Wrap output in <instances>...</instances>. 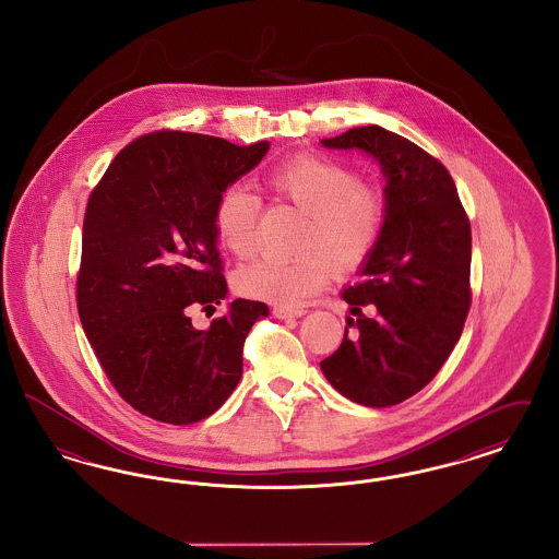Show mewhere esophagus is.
Returning a JSON list of instances; mask_svg holds the SVG:
<instances>
[{
	"mask_svg": "<svg viewBox=\"0 0 559 559\" xmlns=\"http://www.w3.org/2000/svg\"><path fill=\"white\" fill-rule=\"evenodd\" d=\"M272 314H274L276 319L281 320L299 319V317H304V314H306V310H304V308H287V306H276V308L272 310Z\"/></svg>",
	"mask_w": 559,
	"mask_h": 559,
	"instance_id": "1",
	"label": "esophagus"
}]
</instances>
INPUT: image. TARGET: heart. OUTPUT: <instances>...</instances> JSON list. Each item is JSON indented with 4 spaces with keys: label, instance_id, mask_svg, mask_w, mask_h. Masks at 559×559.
Returning <instances> with one entry per match:
<instances>
[{
    "label": "heart",
    "instance_id": "heart-1",
    "mask_svg": "<svg viewBox=\"0 0 559 559\" xmlns=\"http://www.w3.org/2000/svg\"><path fill=\"white\" fill-rule=\"evenodd\" d=\"M267 190L306 213L297 258L264 255L240 267L235 285L242 295L281 306L301 304L333 278L371 258L388 219V199L377 185L360 180L347 163L301 153L274 165ZM262 199L247 188H226L215 205V233L237 258L258 249Z\"/></svg>",
    "mask_w": 559,
    "mask_h": 559
}]
</instances>
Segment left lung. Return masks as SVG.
<instances>
[{
  "label": "left lung",
  "instance_id": "left-lung-1",
  "mask_svg": "<svg viewBox=\"0 0 559 559\" xmlns=\"http://www.w3.org/2000/svg\"><path fill=\"white\" fill-rule=\"evenodd\" d=\"M322 144L369 153L388 180L381 239L358 283L342 293L355 331L346 329L342 346L320 362L340 394L383 408L424 390L463 333L472 306V226L449 169L415 142L367 126Z\"/></svg>",
  "mask_w": 559,
  "mask_h": 559
}]
</instances>
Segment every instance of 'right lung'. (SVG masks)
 Segmentation results:
<instances>
[{"label":"right lung","mask_w":559,"mask_h":559,"mask_svg":"<svg viewBox=\"0 0 559 559\" xmlns=\"http://www.w3.org/2000/svg\"><path fill=\"white\" fill-rule=\"evenodd\" d=\"M266 140L239 146L203 133L135 138L90 192L78 310L110 385L138 413L171 426L213 415L239 383L242 346L264 301L235 299L210 329L190 312L226 297L215 205L253 169Z\"/></svg>","instance_id":"add662e5"}]
</instances>
